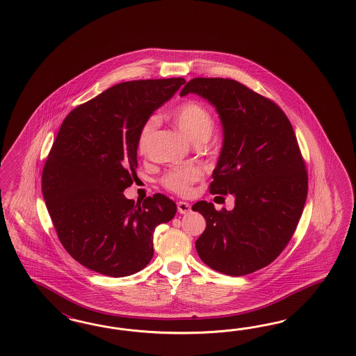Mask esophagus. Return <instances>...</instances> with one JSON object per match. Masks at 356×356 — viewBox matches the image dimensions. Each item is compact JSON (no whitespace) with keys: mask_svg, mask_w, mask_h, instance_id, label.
Here are the masks:
<instances>
[{"mask_svg":"<svg viewBox=\"0 0 356 356\" xmlns=\"http://www.w3.org/2000/svg\"><path fill=\"white\" fill-rule=\"evenodd\" d=\"M177 211L180 214H189L191 213V205L188 202L180 201V202H177Z\"/></svg>","mask_w":356,"mask_h":356,"instance_id":"obj_1","label":"esophagus"}]
</instances>
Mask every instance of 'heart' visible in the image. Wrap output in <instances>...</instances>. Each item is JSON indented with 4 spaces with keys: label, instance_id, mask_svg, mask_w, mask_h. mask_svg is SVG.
I'll return each instance as SVG.
<instances>
[{
    "label": "heart",
    "instance_id": "1",
    "mask_svg": "<svg viewBox=\"0 0 356 356\" xmlns=\"http://www.w3.org/2000/svg\"><path fill=\"white\" fill-rule=\"evenodd\" d=\"M170 119L183 131L193 143H204L209 140L213 128L214 119L211 112L205 104L197 100H185L181 104L171 111ZM156 127V120L150 118L143 122L138 133L137 147L140 154L146 152L151 134ZM201 171L197 167H184L172 170L163 176L162 184L165 189L173 193L185 195L189 193L192 184L201 179Z\"/></svg>",
    "mask_w": 356,
    "mask_h": 356
}]
</instances>
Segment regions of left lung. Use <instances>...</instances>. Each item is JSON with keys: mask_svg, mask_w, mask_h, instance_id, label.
I'll return each instance as SVG.
<instances>
[{"mask_svg": "<svg viewBox=\"0 0 356 356\" xmlns=\"http://www.w3.org/2000/svg\"><path fill=\"white\" fill-rule=\"evenodd\" d=\"M189 92L214 106L223 127L210 193L235 197L231 211L194 204L206 220L195 249L211 269L247 275L268 266L291 240L308 192L305 163L290 120L268 97L225 78H194L180 97Z\"/></svg>", "mask_w": 356, "mask_h": 356, "instance_id": "1", "label": "left lung"}]
</instances>
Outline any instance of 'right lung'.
Here are the masks:
<instances>
[{
  "mask_svg": "<svg viewBox=\"0 0 356 356\" xmlns=\"http://www.w3.org/2000/svg\"><path fill=\"white\" fill-rule=\"evenodd\" d=\"M184 83H119L65 118L44 164L42 191L61 244L87 269L115 278L143 269L154 256L155 227L176 214L164 194L136 205L122 192L137 176L140 127Z\"/></svg>",
  "mask_w": 356,
  "mask_h": 356,
  "instance_id": "1",
  "label": "right lung"
}]
</instances>
